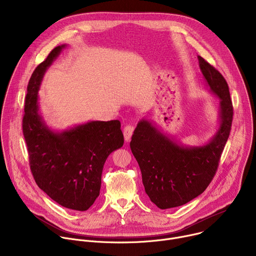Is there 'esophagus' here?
<instances>
[{
  "label": "esophagus",
  "instance_id": "obj_1",
  "mask_svg": "<svg viewBox=\"0 0 256 256\" xmlns=\"http://www.w3.org/2000/svg\"><path fill=\"white\" fill-rule=\"evenodd\" d=\"M132 132H134V126H132L128 124V126H124V140L126 142H130V140Z\"/></svg>",
  "mask_w": 256,
  "mask_h": 256
}]
</instances>
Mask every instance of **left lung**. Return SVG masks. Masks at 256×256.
Segmentation results:
<instances>
[{
	"mask_svg": "<svg viewBox=\"0 0 256 256\" xmlns=\"http://www.w3.org/2000/svg\"><path fill=\"white\" fill-rule=\"evenodd\" d=\"M198 58L206 86L220 99L214 134L202 146H186L163 132L153 120L142 118L130 140L144 192L161 210L186 204L206 190L231 130L233 106L228 84L220 72L200 56Z\"/></svg>",
	"mask_w": 256,
	"mask_h": 256,
	"instance_id": "8db88e82",
	"label": "left lung"
}]
</instances>
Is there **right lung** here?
<instances>
[{"instance_id":"1","label":"right lung","mask_w":256,"mask_h":256,"mask_svg":"<svg viewBox=\"0 0 256 256\" xmlns=\"http://www.w3.org/2000/svg\"><path fill=\"white\" fill-rule=\"evenodd\" d=\"M66 46L54 48L31 75L22 126L36 184L58 204L83 212L98 198L104 163L122 147L124 134L120 120H90L60 132L48 126L38 91L46 70Z\"/></svg>"}]
</instances>
